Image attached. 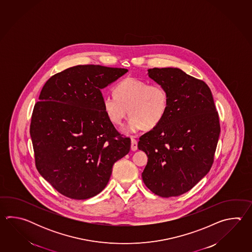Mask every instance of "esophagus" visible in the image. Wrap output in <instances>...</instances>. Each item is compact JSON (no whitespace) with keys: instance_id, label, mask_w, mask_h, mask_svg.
<instances>
[{"instance_id":"1","label":"esophagus","mask_w":252,"mask_h":252,"mask_svg":"<svg viewBox=\"0 0 252 252\" xmlns=\"http://www.w3.org/2000/svg\"><path fill=\"white\" fill-rule=\"evenodd\" d=\"M130 149L132 151H136V150H138V142H137V140L135 139H131V147H130Z\"/></svg>"}]
</instances>
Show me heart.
Instances as JSON below:
<instances>
[{
	"instance_id": "b5f03b06",
	"label": "heart",
	"mask_w": 252,
	"mask_h": 252,
	"mask_svg": "<svg viewBox=\"0 0 252 252\" xmlns=\"http://www.w3.org/2000/svg\"><path fill=\"white\" fill-rule=\"evenodd\" d=\"M113 94L102 98L103 111L114 125L123 124L128 114L130 117L124 128L127 133L156 128L165 119L169 107V95L164 86L150 85L134 77L119 82Z\"/></svg>"
}]
</instances>
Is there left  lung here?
Instances as JSON below:
<instances>
[{
	"instance_id": "8db88e82",
	"label": "left lung",
	"mask_w": 252,
	"mask_h": 252,
	"mask_svg": "<svg viewBox=\"0 0 252 252\" xmlns=\"http://www.w3.org/2000/svg\"><path fill=\"white\" fill-rule=\"evenodd\" d=\"M166 89L169 107L158 126L139 138L149 160L142 179L161 197L187 193L207 175L219 139V115L209 86L179 68L148 70Z\"/></svg>"
}]
</instances>
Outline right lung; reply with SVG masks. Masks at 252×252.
I'll use <instances>...</instances> for the list:
<instances>
[{
	"mask_svg": "<svg viewBox=\"0 0 252 252\" xmlns=\"http://www.w3.org/2000/svg\"><path fill=\"white\" fill-rule=\"evenodd\" d=\"M127 72L79 64L43 86L30 128L35 163L43 178L66 197L85 200L101 193L113 164L129 151L130 139L108 119L101 92Z\"/></svg>",
	"mask_w": 252,
	"mask_h": 252,
	"instance_id": "1",
	"label": "right lung"
}]
</instances>
